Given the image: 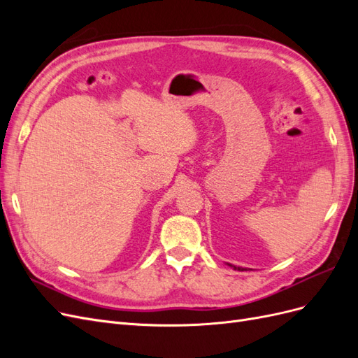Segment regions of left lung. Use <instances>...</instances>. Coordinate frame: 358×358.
Listing matches in <instances>:
<instances>
[{"instance_id":"obj_1","label":"left lung","mask_w":358,"mask_h":358,"mask_svg":"<svg viewBox=\"0 0 358 358\" xmlns=\"http://www.w3.org/2000/svg\"><path fill=\"white\" fill-rule=\"evenodd\" d=\"M230 266H231V264H230ZM231 267H233L234 270H241V272H243V270H245L243 267H236V266H231Z\"/></svg>"}]
</instances>
